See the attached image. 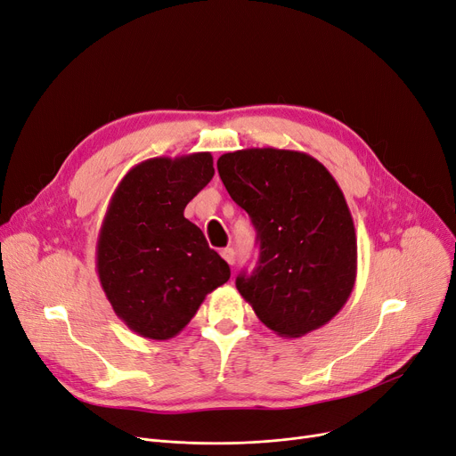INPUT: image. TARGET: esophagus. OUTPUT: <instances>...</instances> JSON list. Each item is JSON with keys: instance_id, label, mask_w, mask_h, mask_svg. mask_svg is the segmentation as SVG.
<instances>
[{"instance_id": "34e87169", "label": "esophagus", "mask_w": 456, "mask_h": 456, "mask_svg": "<svg viewBox=\"0 0 456 456\" xmlns=\"http://www.w3.org/2000/svg\"><path fill=\"white\" fill-rule=\"evenodd\" d=\"M222 256H224V260L227 262V265H234V260H236V255H234V249L232 248H225V249H222Z\"/></svg>"}]
</instances>
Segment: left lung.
Returning <instances> with one entry per match:
<instances>
[{"mask_svg":"<svg viewBox=\"0 0 456 456\" xmlns=\"http://www.w3.org/2000/svg\"><path fill=\"white\" fill-rule=\"evenodd\" d=\"M218 174L256 229L258 266L236 289L279 337L323 327L356 281L349 207L327 167L301 151L251 148L218 159Z\"/></svg>","mask_w":456,"mask_h":456,"instance_id":"obj_1","label":"left lung"}]
</instances>
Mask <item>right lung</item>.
<instances>
[{
  "mask_svg": "<svg viewBox=\"0 0 456 456\" xmlns=\"http://www.w3.org/2000/svg\"><path fill=\"white\" fill-rule=\"evenodd\" d=\"M214 175L208 151L148 159L126 174L103 218L95 268L116 316L138 337L170 340L229 281L184 207Z\"/></svg>",
  "mask_w": 456,
  "mask_h": 456,
  "instance_id": "add662e5",
  "label": "right lung"
}]
</instances>
